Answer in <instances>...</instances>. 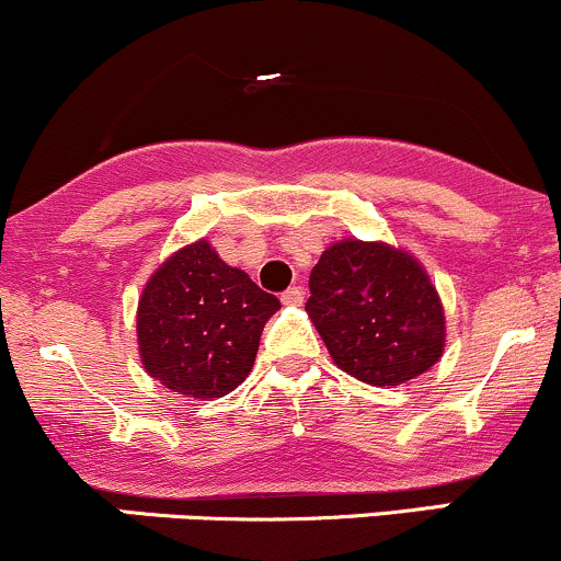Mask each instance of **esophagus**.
Returning a JSON list of instances; mask_svg holds the SVG:
<instances>
[{"instance_id":"34e87169","label":"esophagus","mask_w":561,"mask_h":561,"mask_svg":"<svg viewBox=\"0 0 561 561\" xmlns=\"http://www.w3.org/2000/svg\"><path fill=\"white\" fill-rule=\"evenodd\" d=\"M280 302L288 305V307H299V305L305 302V291H302V288H299V286L288 288V291H283Z\"/></svg>"}]
</instances>
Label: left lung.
Wrapping results in <instances>:
<instances>
[{
  "label": "left lung",
  "instance_id": "1",
  "mask_svg": "<svg viewBox=\"0 0 561 561\" xmlns=\"http://www.w3.org/2000/svg\"><path fill=\"white\" fill-rule=\"evenodd\" d=\"M342 371L366 385H401L444 353L447 318L431 275L409 251L345 238L323 251L305 305Z\"/></svg>",
  "mask_w": 561,
  "mask_h": 561
}]
</instances>
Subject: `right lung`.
I'll use <instances>...</instances> for the list:
<instances>
[{
    "label": "right lung",
    "instance_id": "add662e5",
    "mask_svg": "<svg viewBox=\"0 0 561 561\" xmlns=\"http://www.w3.org/2000/svg\"><path fill=\"white\" fill-rule=\"evenodd\" d=\"M278 310V297L195 240L173 251L138 297V355L173 393L221 399L249 377L264 323Z\"/></svg>",
    "mask_w": 561,
    "mask_h": 561
}]
</instances>
